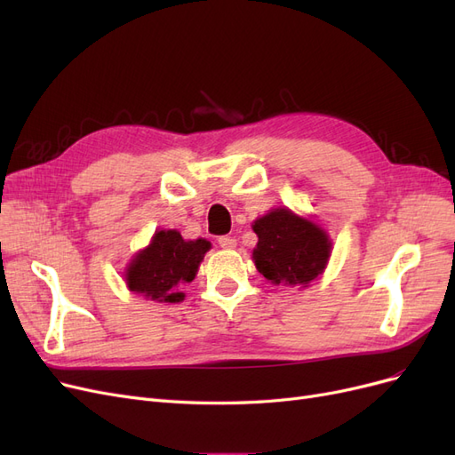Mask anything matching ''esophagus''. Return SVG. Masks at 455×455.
Listing matches in <instances>:
<instances>
[{
	"instance_id": "1",
	"label": "esophagus",
	"mask_w": 455,
	"mask_h": 455,
	"mask_svg": "<svg viewBox=\"0 0 455 455\" xmlns=\"http://www.w3.org/2000/svg\"><path fill=\"white\" fill-rule=\"evenodd\" d=\"M218 244L222 246V249H235L237 239L229 237V235H222V237H218Z\"/></svg>"
}]
</instances>
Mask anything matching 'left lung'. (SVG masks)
<instances>
[{
	"label": "left lung",
	"mask_w": 455,
	"mask_h": 455,
	"mask_svg": "<svg viewBox=\"0 0 455 455\" xmlns=\"http://www.w3.org/2000/svg\"><path fill=\"white\" fill-rule=\"evenodd\" d=\"M256 269L273 284L309 286L324 271L332 241L326 231L292 211L273 209L252 224Z\"/></svg>",
	"instance_id": "left-lung-1"
}]
</instances>
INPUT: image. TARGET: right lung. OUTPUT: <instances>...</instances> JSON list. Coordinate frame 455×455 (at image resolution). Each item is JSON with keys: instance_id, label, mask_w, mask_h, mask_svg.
Returning <instances> with one entry per match:
<instances>
[{"instance_id": "add662e5", "label": "right lung", "mask_w": 455, "mask_h": 455, "mask_svg": "<svg viewBox=\"0 0 455 455\" xmlns=\"http://www.w3.org/2000/svg\"><path fill=\"white\" fill-rule=\"evenodd\" d=\"M209 249L206 239L186 241L176 229L156 231L125 271L129 291L161 304H178L186 298L182 288L196 279Z\"/></svg>"}]
</instances>
